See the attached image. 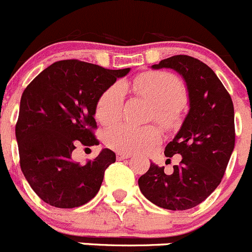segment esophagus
<instances>
[{"instance_id": "34e87169", "label": "esophagus", "mask_w": 252, "mask_h": 252, "mask_svg": "<svg viewBox=\"0 0 252 252\" xmlns=\"http://www.w3.org/2000/svg\"><path fill=\"white\" fill-rule=\"evenodd\" d=\"M117 158L119 159V160H124V159H128L130 158V154H128V153H117Z\"/></svg>"}]
</instances>
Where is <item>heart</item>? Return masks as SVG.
<instances>
[{"label": "heart", "mask_w": 252, "mask_h": 252, "mask_svg": "<svg viewBox=\"0 0 252 252\" xmlns=\"http://www.w3.org/2000/svg\"><path fill=\"white\" fill-rule=\"evenodd\" d=\"M126 88L131 89L155 105V118L163 126H171L179 119V108L185 99V88L175 76L166 72L143 73ZM124 100L122 84L110 86L100 95L95 114L100 123L112 124L121 117ZM161 139L158 126H138L119 123L108 129L105 143L122 153H144L154 148Z\"/></svg>", "instance_id": "b5f03b06"}]
</instances>
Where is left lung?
Here are the masks:
<instances>
[{
	"label": "left lung",
	"mask_w": 252,
	"mask_h": 252,
	"mask_svg": "<svg viewBox=\"0 0 252 252\" xmlns=\"http://www.w3.org/2000/svg\"><path fill=\"white\" fill-rule=\"evenodd\" d=\"M152 68H170L184 78L189 112L164 150L168 158L182 155L179 165L168 175L164 166L150 163L138 184L157 206L188 210L203 203L221 183L235 147L234 104L215 72L196 58L173 56Z\"/></svg>",
	"instance_id": "8db88e82"
}]
</instances>
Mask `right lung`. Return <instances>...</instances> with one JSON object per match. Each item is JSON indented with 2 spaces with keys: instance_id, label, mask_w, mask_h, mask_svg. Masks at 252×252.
I'll use <instances>...</instances> for the list:
<instances>
[{
  "instance_id": "right-lung-1",
  "label": "right lung",
  "mask_w": 252,
  "mask_h": 252,
  "mask_svg": "<svg viewBox=\"0 0 252 252\" xmlns=\"http://www.w3.org/2000/svg\"><path fill=\"white\" fill-rule=\"evenodd\" d=\"M130 68L107 69L77 60L58 61L23 92L16 124L20 165L44 203L72 209L92 200L115 153L102 149L86 165L72 160L76 145H97L93 130L100 95Z\"/></svg>"
}]
</instances>
